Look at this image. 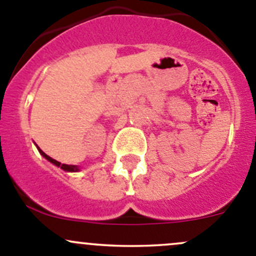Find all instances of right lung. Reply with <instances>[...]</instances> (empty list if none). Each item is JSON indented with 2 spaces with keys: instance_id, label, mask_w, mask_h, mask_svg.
Here are the masks:
<instances>
[{
  "instance_id": "1",
  "label": "right lung",
  "mask_w": 256,
  "mask_h": 256,
  "mask_svg": "<svg viewBox=\"0 0 256 256\" xmlns=\"http://www.w3.org/2000/svg\"><path fill=\"white\" fill-rule=\"evenodd\" d=\"M37 148H38L40 154H41V155L44 156V158H46L47 161H50V162H51V164L56 165L57 168H61L64 171H68V172H78V171H80V168H78V166H76V165H66V164L58 162V161H57V160H54V158H50L48 155H46V154H44V151H42L41 148H38V146H37Z\"/></svg>"
}]
</instances>
